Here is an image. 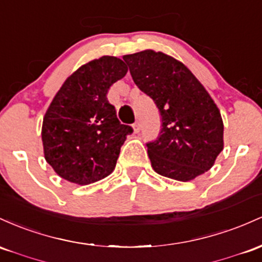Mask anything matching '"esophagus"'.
<instances>
[{"label":"esophagus","mask_w":262,"mask_h":262,"mask_svg":"<svg viewBox=\"0 0 262 262\" xmlns=\"http://www.w3.org/2000/svg\"><path fill=\"white\" fill-rule=\"evenodd\" d=\"M140 130H141L140 122H139V121H137V122H135V123H134V132H135V134H139Z\"/></svg>","instance_id":"1"}]
</instances>
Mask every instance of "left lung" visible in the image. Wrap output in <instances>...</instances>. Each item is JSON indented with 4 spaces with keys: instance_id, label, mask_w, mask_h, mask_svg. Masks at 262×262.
I'll return each instance as SVG.
<instances>
[{
    "instance_id": "left-lung-1",
    "label": "left lung",
    "mask_w": 262,
    "mask_h": 262,
    "mask_svg": "<svg viewBox=\"0 0 262 262\" xmlns=\"http://www.w3.org/2000/svg\"><path fill=\"white\" fill-rule=\"evenodd\" d=\"M135 84L155 101L162 125L147 143L156 173L188 182L209 170L224 148L216 104L182 61L154 49L123 55Z\"/></svg>"
}]
</instances>
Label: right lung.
Returning <instances> with one entry per match:
<instances>
[{
    "label": "right lung",
    "instance_id": "1",
    "mask_svg": "<svg viewBox=\"0 0 262 262\" xmlns=\"http://www.w3.org/2000/svg\"><path fill=\"white\" fill-rule=\"evenodd\" d=\"M127 70L120 58L111 55L89 61L68 76L47 108L42 123L44 158L70 183H95L115 169L132 128L119 122L106 94Z\"/></svg>",
    "mask_w": 262,
    "mask_h": 262
}]
</instances>
